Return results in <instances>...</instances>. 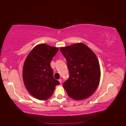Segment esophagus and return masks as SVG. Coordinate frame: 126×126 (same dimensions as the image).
<instances>
[{"instance_id": "34e87169", "label": "esophagus", "mask_w": 126, "mask_h": 126, "mask_svg": "<svg viewBox=\"0 0 126 126\" xmlns=\"http://www.w3.org/2000/svg\"><path fill=\"white\" fill-rule=\"evenodd\" d=\"M59 82H60V83H61L62 82V79H59Z\"/></svg>"}]
</instances>
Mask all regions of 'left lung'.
Returning <instances> with one entry per match:
<instances>
[{
  "mask_svg": "<svg viewBox=\"0 0 126 126\" xmlns=\"http://www.w3.org/2000/svg\"><path fill=\"white\" fill-rule=\"evenodd\" d=\"M67 63L69 78L63 86L72 99H86L95 92L100 80L99 63L96 55L87 46L77 43L60 47Z\"/></svg>",
  "mask_w": 126,
  "mask_h": 126,
  "instance_id": "1",
  "label": "left lung"
}]
</instances>
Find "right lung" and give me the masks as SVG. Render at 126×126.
<instances>
[{"label":"right lung","instance_id":"obj_1","mask_svg":"<svg viewBox=\"0 0 126 126\" xmlns=\"http://www.w3.org/2000/svg\"><path fill=\"white\" fill-rule=\"evenodd\" d=\"M58 50L57 47L38 44L30 51L24 62L22 72L24 85L30 94L39 100L51 97L55 86L60 83L53 77L50 66Z\"/></svg>","mask_w":126,"mask_h":126}]
</instances>
